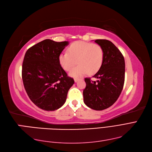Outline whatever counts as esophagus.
<instances>
[{
	"label": "esophagus",
	"mask_w": 152,
	"mask_h": 152,
	"mask_svg": "<svg viewBox=\"0 0 152 152\" xmlns=\"http://www.w3.org/2000/svg\"><path fill=\"white\" fill-rule=\"evenodd\" d=\"M74 80H75V83H77V82H78V81L79 80V79H78V78H75V79H74Z\"/></svg>",
	"instance_id": "34e87169"
}]
</instances>
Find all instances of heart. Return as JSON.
Masks as SVG:
<instances>
[{
  "instance_id": "heart-1",
  "label": "heart",
  "mask_w": 152,
  "mask_h": 152,
  "mask_svg": "<svg viewBox=\"0 0 152 152\" xmlns=\"http://www.w3.org/2000/svg\"><path fill=\"white\" fill-rule=\"evenodd\" d=\"M59 62L66 71H69L77 63V66L69 72V75L79 77L88 73L93 75L101 68L104 59V50L97 44L78 41L72 44L67 52L59 55Z\"/></svg>"
}]
</instances>
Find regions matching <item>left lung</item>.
<instances>
[{"label": "left lung", "mask_w": 152, "mask_h": 152, "mask_svg": "<svg viewBox=\"0 0 152 152\" xmlns=\"http://www.w3.org/2000/svg\"><path fill=\"white\" fill-rule=\"evenodd\" d=\"M95 42L104 50V59L94 76L98 80L84 79L86 86L83 90L84 102L91 109L103 110L115 102L123 90L125 62L123 54L110 40L97 39Z\"/></svg>", "instance_id": "8db88e82"}]
</instances>
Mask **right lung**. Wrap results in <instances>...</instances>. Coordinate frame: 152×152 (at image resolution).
Returning a JSON list of instances; mask_svg holds the SVG:
<instances>
[{
    "label": "right lung",
    "mask_w": 152,
    "mask_h": 152,
    "mask_svg": "<svg viewBox=\"0 0 152 152\" xmlns=\"http://www.w3.org/2000/svg\"><path fill=\"white\" fill-rule=\"evenodd\" d=\"M68 44V41L46 39L26 52L22 69L24 86L31 101L40 109L54 111L60 108L74 84L58 59Z\"/></svg>",
    "instance_id": "obj_1"
}]
</instances>
